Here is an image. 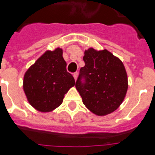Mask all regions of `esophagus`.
Returning <instances> with one entry per match:
<instances>
[{"label": "esophagus", "instance_id": "34e87169", "mask_svg": "<svg viewBox=\"0 0 155 155\" xmlns=\"http://www.w3.org/2000/svg\"><path fill=\"white\" fill-rule=\"evenodd\" d=\"M77 76H78V72H75V73H73V77H74V79H75V80H76V79H77Z\"/></svg>", "mask_w": 155, "mask_h": 155}]
</instances>
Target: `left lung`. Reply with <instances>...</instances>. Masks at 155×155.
<instances>
[{"label": "left lung", "mask_w": 155, "mask_h": 155, "mask_svg": "<svg viewBox=\"0 0 155 155\" xmlns=\"http://www.w3.org/2000/svg\"><path fill=\"white\" fill-rule=\"evenodd\" d=\"M75 87L87 108L97 115L113 112L120 106L128 87L123 62L110 51L89 48L84 56Z\"/></svg>", "instance_id": "8db88e82"}]
</instances>
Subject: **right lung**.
Here are the masks:
<instances>
[{"mask_svg":"<svg viewBox=\"0 0 155 155\" xmlns=\"http://www.w3.org/2000/svg\"><path fill=\"white\" fill-rule=\"evenodd\" d=\"M62 55L60 48L47 51L25 72L24 91L29 104L39 111L49 112L58 107L75 85Z\"/></svg>","mask_w":155,"mask_h":155,"instance_id":"right-lung-1","label":"right lung"}]
</instances>
